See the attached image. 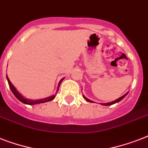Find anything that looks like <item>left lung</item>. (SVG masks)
Returning a JSON list of instances; mask_svg holds the SVG:
<instances>
[{
	"label": "left lung",
	"mask_w": 148,
	"mask_h": 148,
	"mask_svg": "<svg viewBox=\"0 0 148 148\" xmlns=\"http://www.w3.org/2000/svg\"><path fill=\"white\" fill-rule=\"evenodd\" d=\"M127 95V94H125V95H123V96H122V97H120V98L117 99V100H115L114 101H112V102H110V103H101V104H102V105H105V106L112 105V104H114V103H117V102H119L120 101H121L122 99L124 98V97H125V96H126ZM83 97H84V98L85 99V100H86V101H88V102H90V103H93V101H90V100H89V99H88V98H87V97H85V96H84V95H83Z\"/></svg>",
	"instance_id": "8db88e82"
}]
</instances>
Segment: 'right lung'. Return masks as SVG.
Masks as SVG:
<instances>
[{
    "mask_svg": "<svg viewBox=\"0 0 148 148\" xmlns=\"http://www.w3.org/2000/svg\"><path fill=\"white\" fill-rule=\"evenodd\" d=\"M7 79H8V84H9V87H10V90L12 91V93L14 94L15 97H17L20 101H21L22 103H25V104H29V105H33V104H36V103H45V102H47V101H52L54 97H56V95H52L51 97H47V98H45V99H40V100H35V101H33V100H30V99H26L25 97H24L22 96L21 95H20L19 92L16 90V88L14 87L11 82L10 81L9 78L7 76ZM63 81V79L61 81H60V83L58 84V89H59V87H60V84L61 83V81Z\"/></svg>",
    "mask_w": 148,
    "mask_h": 148,
    "instance_id": "obj_1",
    "label": "right lung"
}]
</instances>
